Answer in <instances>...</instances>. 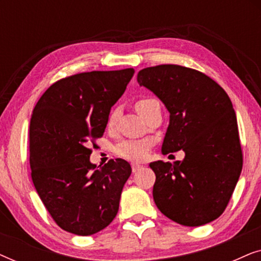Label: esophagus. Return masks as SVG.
I'll list each match as a JSON object with an SVG mask.
<instances>
[{"instance_id": "1", "label": "esophagus", "mask_w": 261, "mask_h": 261, "mask_svg": "<svg viewBox=\"0 0 261 261\" xmlns=\"http://www.w3.org/2000/svg\"><path fill=\"white\" fill-rule=\"evenodd\" d=\"M142 167H144V166L139 165V164H132V171H133L134 173L138 172V171H140Z\"/></svg>"}]
</instances>
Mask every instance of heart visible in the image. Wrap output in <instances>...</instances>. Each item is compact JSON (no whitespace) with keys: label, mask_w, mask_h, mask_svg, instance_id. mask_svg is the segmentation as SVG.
I'll return each instance as SVG.
<instances>
[{"label":"heart","mask_w":261,"mask_h":261,"mask_svg":"<svg viewBox=\"0 0 261 261\" xmlns=\"http://www.w3.org/2000/svg\"><path fill=\"white\" fill-rule=\"evenodd\" d=\"M154 101L153 98H141L137 102L138 112L141 114L142 116L145 115L146 109L149 106V103ZM117 116H119V110L115 109L110 113L109 119H108V126L113 127L115 124ZM149 149V142L146 140H124L120 142L119 145L116 146L115 152L116 154L122 156L124 159L133 160V162H139V160H142L147 155Z\"/></svg>","instance_id":"b5f03b06"}]
</instances>
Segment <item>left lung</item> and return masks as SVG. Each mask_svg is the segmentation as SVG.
<instances>
[{
	"label": "left lung",
	"instance_id": "left-lung-1",
	"mask_svg": "<svg viewBox=\"0 0 261 261\" xmlns=\"http://www.w3.org/2000/svg\"><path fill=\"white\" fill-rule=\"evenodd\" d=\"M138 83L170 113L163 154L183 149L184 159L149 164L153 198L174 222L198 227L216 220L229 202L242 170L237 115L227 92L206 74L180 65L139 71Z\"/></svg>",
	"mask_w": 261,
	"mask_h": 261
}]
</instances>
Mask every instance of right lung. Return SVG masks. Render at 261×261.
Wrapping results in <instances>:
<instances>
[{"label":"right lung","instance_id":"obj_1","mask_svg":"<svg viewBox=\"0 0 261 261\" xmlns=\"http://www.w3.org/2000/svg\"><path fill=\"white\" fill-rule=\"evenodd\" d=\"M134 69L91 71L63 78L44 92L30 126L32 179L49 215L69 233L92 235L119 212L129 163L109 160L96 169L90 142L101 138L112 107Z\"/></svg>","mask_w":261,"mask_h":261}]
</instances>
